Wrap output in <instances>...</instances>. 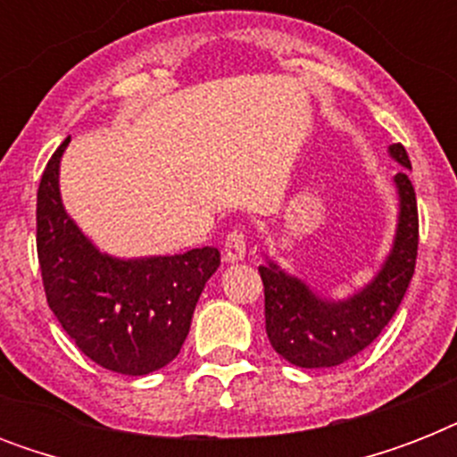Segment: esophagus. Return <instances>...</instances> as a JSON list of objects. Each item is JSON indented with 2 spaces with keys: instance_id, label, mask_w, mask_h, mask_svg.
I'll return each mask as SVG.
<instances>
[{
  "instance_id": "1",
  "label": "esophagus",
  "mask_w": 457,
  "mask_h": 457,
  "mask_svg": "<svg viewBox=\"0 0 457 457\" xmlns=\"http://www.w3.org/2000/svg\"><path fill=\"white\" fill-rule=\"evenodd\" d=\"M222 251H225V261L228 263H239V261H244V256H246V235H244L242 229L229 232Z\"/></svg>"
}]
</instances>
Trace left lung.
<instances>
[{"instance_id": "obj_1", "label": "left lung", "mask_w": 457, "mask_h": 457, "mask_svg": "<svg viewBox=\"0 0 457 457\" xmlns=\"http://www.w3.org/2000/svg\"><path fill=\"white\" fill-rule=\"evenodd\" d=\"M389 156L411 170L403 146L391 145ZM405 170L394 175L398 213L389 253L353 294L325 296L263 253L265 332L287 362L308 370L341 365L370 346L398 311L418 256V201Z\"/></svg>"}]
</instances>
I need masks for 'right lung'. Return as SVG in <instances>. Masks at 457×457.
I'll return each instance as SVG.
<instances>
[{"instance_id": "add662e5", "label": "right lung", "mask_w": 457, "mask_h": 457, "mask_svg": "<svg viewBox=\"0 0 457 457\" xmlns=\"http://www.w3.org/2000/svg\"><path fill=\"white\" fill-rule=\"evenodd\" d=\"M54 152L37 189V258L46 303L89 361L120 375L165 368L185 344L194 308L220 265L215 246L172 256L120 258L102 251L61 199Z\"/></svg>"}]
</instances>
